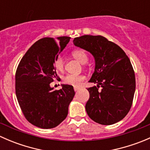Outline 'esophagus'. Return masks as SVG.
I'll return each mask as SVG.
<instances>
[{
  "instance_id": "34e87169",
  "label": "esophagus",
  "mask_w": 150,
  "mask_h": 150,
  "mask_svg": "<svg viewBox=\"0 0 150 150\" xmlns=\"http://www.w3.org/2000/svg\"><path fill=\"white\" fill-rule=\"evenodd\" d=\"M80 89L79 87H74V90H75V91H78Z\"/></svg>"
}]
</instances>
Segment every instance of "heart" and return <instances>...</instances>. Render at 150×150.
<instances>
[{
  "instance_id": "b5f03b06",
  "label": "heart",
  "mask_w": 150,
  "mask_h": 150,
  "mask_svg": "<svg viewBox=\"0 0 150 150\" xmlns=\"http://www.w3.org/2000/svg\"><path fill=\"white\" fill-rule=\"evenodd\" d=\"M72 55L76 60L81 64H86L88 62V56L83 50H75L72 52ZM54 65L55 69L59 72H62L64 67V61L61 56H57L54 61ZM85 79L83 75H67L63 78V82L67 85L72 86H78L81 81Z\"/></svg>"
}]
</instances>
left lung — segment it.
<instances>
[{"instance_id":"1","label":"left lung","mask_w":150,"mask_h":150,"mask_svg":"<svg viewBox=\"0 0 150 150\" xmlns=\"http://www.w3.org/2000/svg\"><path fill=\"white\" fill-rule=\"evenodd\" d=\"M73 43L91 53L95 60L88 82L97 85L87 88L90 94L86 104L88 115L102 125L120 121L131 109L136 89L130 59L120 46L103 36L86 35L75 38Z\"/></svg>"}]
</instances>
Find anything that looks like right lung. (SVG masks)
<instances>
[{
  "label": "right lung",
  "mask_w": 150,
  "mask_h": 150,
  "mask_svg": "<svg viewBox=\"0 0 150 150\" xmlns=\"http://www.w3.org/2000/svg\"><path fill=\"white\" fill-rule=\"evenodd\" d=\"M70 37L43 38L34 43L21 59L15 76L18 102L30 123L44 129L59 125L68 114L75 91L63 84L54 90L50 83L58 78L54 65L56 57L69 43Z\"/></svg>",
  "instance_id": "obj_1"
}]
</instances>
